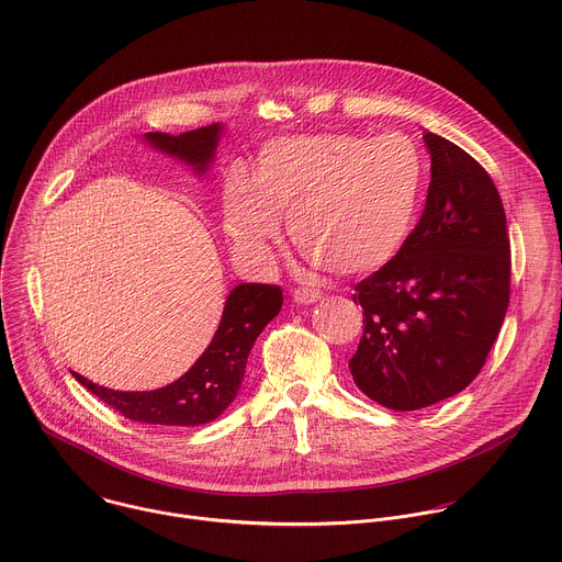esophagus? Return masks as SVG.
I'll list each match as a JSON object with an SVG mask.
<instances>
[{"label": "esophagus", "instance_id": "34e87169", "mask_svg": "<svg viewBox=\"0 0 562 562\" xmlns=\"http://www.w3.org/2000/svg\"><path fill=\"white\" fill-rule=\"evenodd\" d=\"M322 291H317V289H295L293 291V302L295 304H315L317 300H322Z\"/></svg>", "mask_w": 562, "mask_h": 562}]
</instances>
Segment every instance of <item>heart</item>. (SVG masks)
I'll use <instances>...</instances> for the list:
<instances>
[{"label": "heart", "mask_w": 562, "mask_h": 562, "mask_svg": "<svg viewBox=\"0 0 562 562\" xmlns=\"http://www.w3.org/2000/svg\"><path fill=\"white\" fill-rule=\"evenodd\" d=\"M425 175L423 150L403 133L284 137L262 148L251 179H227L223 225L240 254L267 262L286 210L302 254L337 276L366 273L407 243Z\"/></svg>", "instance_id": "b5f03b06"}]
</instances>
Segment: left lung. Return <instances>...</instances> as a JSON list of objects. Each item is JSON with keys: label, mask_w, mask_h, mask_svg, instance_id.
I'll return each instance as SVG.
<instances>
[{"label": "left lung", "mask_w": 562, "mask_h": 562, "mask_svg": "<svg viewBox=\"0 0 562 562\" xmlns=\"http://www.w3.org/2000/svg\"><path fill=\"white\" fill-rule=\"evenodd\" d=\"M431 155L425 212L403 249L355 286L363 337L350 372L379 405L414 412L480 374L510 302V240L488 172L423 131Z\"/></svg>", "instance_id": "obj_1"}]
</instances>
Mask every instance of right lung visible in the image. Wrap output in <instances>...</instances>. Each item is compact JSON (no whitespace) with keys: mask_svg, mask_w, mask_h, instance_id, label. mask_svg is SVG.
Here are the masks:
<instances>
[{"mask_svg":"<svg viewBox=\"0 0 562 562\" xmlns=\"http://www.w3.org/2000/svg\"><path fill=\"white\" fill-rule=\"evenodd\" d=\"M225 124L216 122L181 135L144 133L142 142L161 155L179 159L196 177H203L214 157ZM282 308V289L273 284H236L223 306L221 324L194 361V366L166 387L150 392H117L74 374L100 401L124 418L146 425L194 427L218 418L236 398L247 368V357L265 326Z\"/></svg>","mask_w":562,"mask_h":562,"instance_id":"1","label":"right lung"}]
</instances>
